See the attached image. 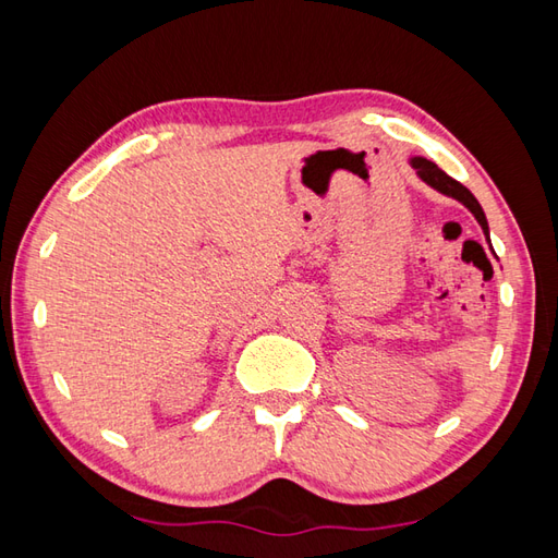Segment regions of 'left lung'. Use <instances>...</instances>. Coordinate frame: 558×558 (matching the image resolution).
I'll use <instances>...</instances> for the list:
<instances>
[{
    "label": "left lung",
    "mask_w": 558,
    "mask_h": 558,
    "mask_svg": "<svg viewBox=\"0 0 558 558\" xmlns=\"http://www.w3.org/2000/svg\"><path fill=\"white\" fill-rule=\"evenodd\" d=\"M410 165H412L414 170H417L422 182L434 186L436 192H441V194H446V196H450V198L460 201V204L465 206V208L472 213V216L477 218V222L482 225V230H484V234H487V242H489V222H487V216H484L480 201L470 194L468 186H462L460 182H456L453 177H448L444 170H438L436 165H434L432 160H426V158H420V156H417V158L410 160ZM489 246H492V242H489Z\"/></svg>",
    "instance_id": "left-lung-1"
}]
</instances>
